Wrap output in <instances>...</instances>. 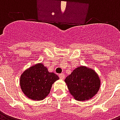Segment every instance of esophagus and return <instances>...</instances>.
Returning <instances> with one entry per match:
<instances>
[{
	"mask_svg": "<svg viewBox=\"0 0 120 120\" xmlns=\"http://www.w3.org/2000/svg\"><path fill=\"white\" fill-rule=\"evenodd\" d=\"M59 77L61 80H64V78H65V75L64 74V73H61L59 75Z\"/></svg>",
	"mask_w": 120,
	"mask_h": 120,
	"instance_id": "esophagus-1",
	"label": "esophagus"
}]
</instances>
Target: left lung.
Returning <instances> with one entry per match:
<instances>
[{
    "mask_svg": "<svg viewBox=\"0 0 120 120\" xmlns=\"http://www.w3.org/2000/svg\"><path fill=\"white\" fill-rule=\"evenodd\" d=\"M64 81L71 94L80 101L94 97L101 85L100 77L95 71L83 65L76 68Z\"/></svg>",
    "mask_w": 120,
    "mask_h": 120,
    "instance_id": "obj_1",
    "label": "left lung"
}]
</instances>
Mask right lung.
<instances>
[{"mask_svg": "<svg viewBox=\"0 0 120 120\" xmlns=\"http://www.w3.org/2000/svg\"><path fill=\"white\" fill-rule=\"evenodd\" d=\"M58 79V75L49 72L46 67L38 63L22 73L20 86L27 98L34 101H40L47 97L52 84Z\"/></svg>", "mask_w": 120, "mask_h": 120, "instance_id": "add662e5", "label": "right lung"}]
</instances>
